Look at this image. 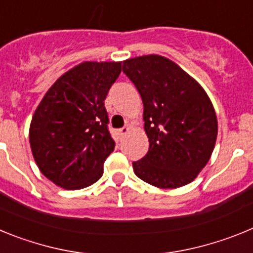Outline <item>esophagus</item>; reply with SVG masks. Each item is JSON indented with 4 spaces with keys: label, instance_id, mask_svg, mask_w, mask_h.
Masks as SVG:
<instances>
[{
    "label": "esophagus",
    "instance_id": "1",
    "mask_svg": "<svg viewBox=\"0 0 253 253\" xmlns=\"http://www.w3.org/2000/svg\"><path fill=\"white\" fill-rule=\"evenodd\" d=\"M118 133H119L120 138H124L125 135L129 133V128H128V126H124V128L119 129V130H118Z\"/></svg>",
    "mask_w": 253,
    "mask_h": 253
}]
</instances>
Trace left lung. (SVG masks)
I'll return each mask as SVG.
<instances>
[{
  "mask_svg": "<svg viewBox=\"0 0 253 253\" xmlns=\"http://www.w3.org/2000/svg\"><path fill=\"white\" fill-rule=\"evenodd\" d=\"M142 97L149 149L133 162L147 184L175 189L194 180L215 146L218 122L203 87L172 60L143 55L123 62Z\"/></svg>",
  "mask_w": 253,
  "mask_h": 253,
  "instance_id": "obj_1",
  "label": "left lung"
}]
</instances>
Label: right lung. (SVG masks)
<instances>
[{
  "label": "right lung",
  "instance_id": "add662e5",
  "mask_svg": "<svg viewBox=\"0 0 253 253\" xmlns=\"http://www.w3.org/2000/svg\"><path fill=\"white\" fill-rule=\"evenodd\" d=\"M122 63L84 62L58 78L35 110L30 147L46 178L68 190L95 184L115 148L104 101Z\"/></svg>",
  "mask_w": 253,
  "mask_h": 253
}]
</instances>
